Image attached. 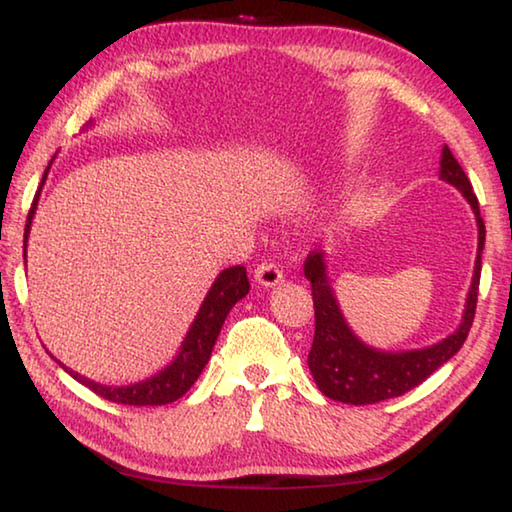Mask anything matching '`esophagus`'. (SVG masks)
<instances>
[{"label": "esophagus", "instance_id": "1", "mask_svg": "<svg viewBox=\"0 0 512 512\" xmlns=\"http://www.w3.org/2000/svg\"><path fill=\"white\" fill-rule=\"evenodd\" d=\"M282 280H284L282 271L275 264H271V262H264V264H259L255 268V282L262 284V287H266V289L268 287H277V284H280Z\"/></svg>", "mask_w": 512, "mask_h": 512}]
</instances>
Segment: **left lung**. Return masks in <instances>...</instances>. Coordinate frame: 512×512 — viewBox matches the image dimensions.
<instances>
[{
	"instance_id": "left-lung-1",
	"label": "left lung",
	"mask_w": 512,
	"mask_h": 512,
	"mask_svg": "<svg viewBox=\"0 0 512 512\" xmlns=\"http://www.w3.org/2000/svg\"><path fill=\"white\" fill-rule=\"evenodd\" d=\"M440 180L456 187L465 196V201L470 203L476 216V228H479L474 275L465 298L463 320L456 327V332L449 334L447 339L433 343L429 348L404 352H386L363 343L352 332L339 307V300H336L332 280L327 275L325 253L311 250L307 255L305 277L311 282V296H314L316 311V332L307 363L320 393L327 395L329 400L361 406L400 397L422 384L424 379L433 375L463 348L474 320L476 296H479L485 225L470 180H467L461 164L456 162L447 146H443V155H440Z\"/></svg>"
}]
</instances>
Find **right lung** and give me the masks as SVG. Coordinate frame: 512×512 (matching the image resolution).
Instances as JSON below:
<instances>
[{"mask_svg": "<svg viewBox=\"0 0 512 512\" xmlns=\"http://www.w3.org/2000/svg\"><path fill=\"white\" fill-rule=\"evenodd\" d=\"M92 126V124H90ZM54 162V160H51ZM45 169V176H42V183L36 198H33V205L29 210V219H27V228H24V259H27V241H29V232H31V223L33 216H36L38 210V201H40V192L42 185H45L47 173L51 169ZM250 291V282L246 275L244 266H230L216 275L214 284L207 291V296L203 300L201 309L194 318V323L189 325V332L185 334L183 343H180V350L169 366H164L162 370L155 372V375L146 377L142 381H135V384L128 386H108V384H99V381L88 379L79 375V372L69 370L65 363H60V368L69 372L76 381H81L83 386H88L90 391L101 395L103 400L117 402V404H131V406H162V404H171L183 397L189 388L194 386V381L201 377L203 368L210 361V354L216 339H219V332L228 318L230 309L237 305L241 298H246V293Z\"/></svg>", "mask_w": 512, "mask_h": 512, "instance_id": "right-lung-1", "label": "right lung"}]
</instances>
